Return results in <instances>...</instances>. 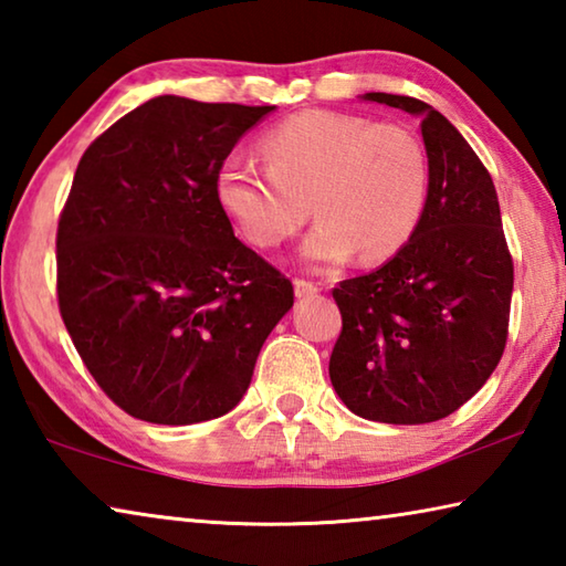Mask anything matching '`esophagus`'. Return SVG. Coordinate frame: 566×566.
Returning <instances> with one entry per match:
<instances>
[{"label":"esophagus","instance_id":"34e87169","mask_svg":"<svg viewBox=\"0 0 566 566\" xmlns=\"http://www.w3.org/2000/svg\"><path fill=\"white\" fill-rule=\"evenodd\" d=\"M319 292V286L310 282V280H294V294L300 296V300H304V296H314Z\"/></svg>","mask_w":566,"mask_h":566}]
</instances>
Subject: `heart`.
I'll return each mask as SVG.
<instances>
[{"instance_id":"1","label":"heart","mask_w":566,"mask_h":566,"mask_svg":"<svg viewBox=\"0 0 566 566\" xmlns=\"http://www.w3.org/2000/svg\"><path fill=\"white\" fill-rule=\"evenodd\" d=\"M266 169L242 157L217 167L214 199L249 244L270 249L312 214L302 256L337 266L385 262L417 234L429 202V159L415 132L357 114L306 109L260 139Z\"/></svg>"}]
</instances>
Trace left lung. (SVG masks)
Returning a JSON list of instances; mask_svg holds the SVG:
<instances>
[{
    "label": "left lung",
    "mask_w": 566,
    "mask_h": 566,
    "mask_svg": "<svg viewBox=\"0 0 566 566\" xmlns=\"http://www.w3.org/2000/svg\"><path fill=\"white\" fill-rule=\"evenodd\" d=\"M364 99L421 119L429 202L399 254L334 286L342 334L329 379L357 417L427 424L472 399L500 364L514 264L494 181L454 124L415 97Z\"/></svg>",
    "instance_id": "1"
}]
</instances>
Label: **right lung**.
Returning <instances> with one entry per match:
<instances>
[{"instance_id":"add662e5","label":"right lung","mask_w":566,"mask_h":566,"mask_svg":"<svg viewBox=\"0 0 566 566\" xmlns=\"http://www.w3.org/2000/svg\"><path fill=\"white\" fill-rule=\"evenodd\" d=\"M274 107L155 97L80 159L56 296L94 381L127 415L197 424L239 405L292 282L234 237L217 167Z\"/></svg>"}]
</instances>
